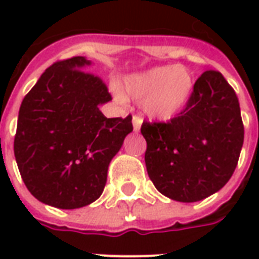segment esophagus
Here are the masks:
<instances>
[{"instance_id":"1","label":"esophagus","mask_w":259,"mask_h":259,"mask_svg":"<svg viewBox=\"0 0 259 259\" xmlns=\"http://www.w3.org/2000/svg\"><path fill=\"white\" fill-rule=\"evenodd\" d=\"M133 130H135L136 133H139L140 132V127H141V119L139 116H133Z\"/></svg>"}]
</instances>
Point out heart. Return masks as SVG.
I'll return each mask as SVG.
<instances>
[{"label": "heart", "mask_w": 259, "mask_h": 259, "mask_svg": "<svg viewBox=\"0 0 259 259\" xmlns=\"http://www.w3.org/2000/svg\"><path fill=\"white\" fill-rule=\"evenodd\" d=\"M195 79L190 69L183 65H165L129 74L122 83L124 98L141 102V111L151 120H169L186 107L194 91Z\"/></svg>", "instance_id": "obj_1"}]
</instances>
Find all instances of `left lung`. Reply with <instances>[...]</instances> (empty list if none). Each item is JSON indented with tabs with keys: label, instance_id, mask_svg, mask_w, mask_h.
Instances as JSON below:
<instances>
[{
	"label": "left lung",
	"instance_id": "1",
	"mask_svg": "<svg viewBox=\"0 0 259 259\" xmlns=\"http://www.w3.org/2000/svg\"><path fill=\"white\" fill-rule=\"evenodd\" d=\"M141 135L147 172L157 190L180 202L204 200L221 190L237 166L244 141L237 96L222 73L206 70L176 118L144 122Z\"/></svg>",
	"mask_w": 259,
	"mask_h": 259
}]
</instances>
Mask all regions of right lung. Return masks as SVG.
Instances as JSON below:
<instances>
[{
    "mask_svg": "<svg viewBox=\"0 0 259 259\" xmlns=\"http://www.w3.org/2000/svg\"><path fill=\"white\" fill-rule=\"evenodd\" d=\"M73 57L51 65L22 101L14 152L27 190L47 205L76 209L104 191L108 166L126 136L132 116L105 118L111 100L98 76Z\"/></svg>",
    "mask_w": 259,
    "mask_h": 259,
    "instance_id": "obj_1",
    "label": "right lung"
}]
</instances>
